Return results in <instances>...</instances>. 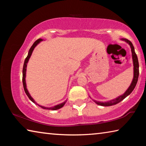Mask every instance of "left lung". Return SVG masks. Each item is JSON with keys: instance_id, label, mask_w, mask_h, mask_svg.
<instances>
[{"instance_id": "1", "label": "left lung", "mask_w": 146, "mask_h": 146, "mask_svg": "<svg viewBox=\"0 0 146 146\" xmlns=\"http://www.w3.org/2000/svg\"><path fill=\"white\" fill-rule=\"evenodd\" d=\"M121 40L129 44L131 50V53H132V59H133V78L132 80V82L131 83L130 86L129 88L127 89V90L123 93L122 95H120L119 97L114 98V99L110 100L107 102H100V101H97L95 100H93L97 104L102 106H111L117 104L119 103L121 101L123 100L125 97H127L128 95H129L131 93L132 91L134 90L136 85H137L138 78V75H139V64H138V60L137 56L136 55L135 51V48L134 46H133V44L129 40H128L127 39L125 38H122ZM91 98V97H90Z\"/></svg>"}]
</instances>
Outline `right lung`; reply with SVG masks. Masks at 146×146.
I'll return each mask as SVG.
<instances>
[{
	"label": "right lung",
	"instance_id": "obj_1",
	"mask_svg": "<svg viewBox=\"0 0 146 146\" xmlns=\"http://www.w3.org/2000/svg\"><path fill=\"white\" fill-rule=\"evenodd\" d=\"M44 40L42 38H39L37 40H36L35 42L33 43V45L31 47V48L29 49V50L28 51V56H27V57L26 58L25 60H24V66H23V86H24V91H25V93L28 96V98H29V100H30L31 102H33V103L35 104L36 105H38V106H40L43 109H45V110H57L58 109H60L61 108H62L63 106L65 105L66 102H67V100L64 101V102H62L60 104H58L57 105H55V106H51V107H46V106H41L40 104H38L36 103L35 102V100L31 96L30 94H29V91L28 90V89H27V86H26V69H27V64L28 63V61L29 60V58H30L31 56L32 55V53H33V51L34 50V49L35 47L38 45V44L40 42L43 41Z\"/></svg>",
	"mask_w": 146,
	"mask_h": 146
}]
</instances>
